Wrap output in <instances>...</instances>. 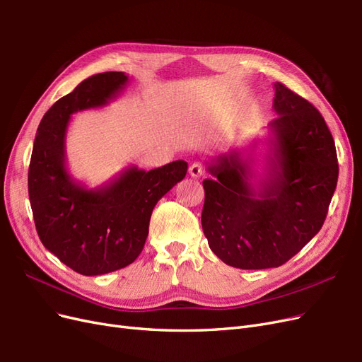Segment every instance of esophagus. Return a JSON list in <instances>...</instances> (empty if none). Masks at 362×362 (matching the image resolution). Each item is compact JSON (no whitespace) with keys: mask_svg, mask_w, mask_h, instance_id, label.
Returning a JSON list of instances; mask_svg holds the SVG:
<instances>
[{"mask_svg":"<svg viewBox=\"0 0 362 362\" xmlns=\"http://www.w3.org/2000/svg\"><path fill=\"white\" fill-rule=\"evenodd\" d=\"M189 172H190V175L193 178H201L202 175L205 173V169H204V166L201 163H198V161H194L192 166H190V169H189Z\"/></svg>","mask_w":362,"mask_h":362,"instance_id":"34e87169","label":"esophagus"}]
</instances>
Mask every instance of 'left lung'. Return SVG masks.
<instances>
[{
  "instance_id": "8db88e82",
  "label": "left lung",
  "mask_w": 362,
  "mask_h": 362,
  "mask_svg": "<svg viewBox=\"0 0 362 362\" xmlns=\"http://www.w3.org/2000/svg\"><path fill=\"white\" fill-rule=\"evenodd\" d=\"M270 122L275 134L269 175L255 190L238 152L208 166L202 229L225 264L258 270L279 267L320 231L338 180L335 144L317 108L275 84Z\"/></svg>"
}]
</instances>
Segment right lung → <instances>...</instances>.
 I'll return each mask as SVG.
<instances>
[{"instance_id": "obj_1", "label": "right lung", "mask_w": 362, "mask_h": 362, "mask_svg": "<svg viewBox=\"0 0 362 362\" xmlns=\"http://www.w3.org/2000/svg\"><path fill=\"white\" fill-rule=\"evenodd\" d=\"M127 81L124 72L81 81L42 117L33 145L28 196L36 231L51 254L84 276L131 264L145 246L156 204L187 173V163L177 160L149 172L128 168L95 190L71 178L64 161L71 115L108 104Z\"/></svg>"}]
</instances>
